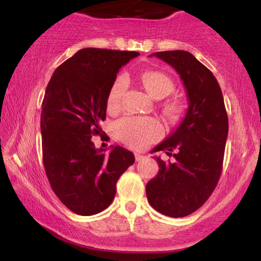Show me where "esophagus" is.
I'll return each instance as SVG.
<instances>
[{"instance_id":"obj_1","label":"esophagus","mask_w":261,"mask_h":261,"mask_svg":"<svg viewBox=\"0 0 261 261\" xmlns=\"http://www.w3.org/2000/svg\"><path fill=\"white\" fill-rule=\"evenodd\" d=\"M144 158L145 155L140 154V153H135V160H137V162H140V160H142Z\"/></svg>"}]
</instances>
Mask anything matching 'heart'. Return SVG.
I'll return each instance as SVG.
<instances>
[{
  "mask_svg": "<svg viewBox=\"0 0 261 261\" xmlns=\"http://www.w3.org/2000/svg\"><path fill=\"white\" fill-rule=\"evenodd\" d=\"M142 84L149 95L154 98H163L172 92L173 81L166 73L160 71H146L141 76ZM127 88V78L121 74L114 81L108 94L109 109L119 108L122 96ZM167 113L176 114L178 112L177 103H170L166 107ZM116 137L124 144L133 148H145L151 142L158 140L163 134V128L158 121L153 119H139V117H123L114 126Z\"/></svg>",
  "mask_w": 261,
  "mask_h": 261,
  "instance_id": "heart-1",
  "label": "heart"
}]
</instances>
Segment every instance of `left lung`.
Wrapping results in <instances>:
<instances>
[{"mask_svg":"<svg viewBox=\"0 0 261 261\" xmlns=\"http://www.w3.org/2000/svg\"><path fill=\"white\" fill-rule=\"evenodd\" d=\"M173 67L187 90L185 117L170 137L154 148L173 154V162L159 164L158 174L146 185L147 199L156 212L184 217L204 204L222 172L228 135V116L215 76L187 51L153 53Z\"/></svg>","mask_w":261,"mask_h":261,"instance_id":"1","label":"left lung"}]
</instances>
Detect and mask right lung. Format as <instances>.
Returning <instances> with one entry per match:
<instances>
[{
  "instance_id": "add662e5",
  "label": "right lung",
  "mask_w": 261,
  "mask_h": 261,
  "mask_svg": "<svg viewBox=\"0 0 261 261\" xmlns=\"http://www.w3.org/2000/svg\"><path fill=\"white\" fill-rule=\"evenodd\" d=\"M139 52L83 48L57 67L41 106L42 159L47 179L71 212L90 216L113 202L121 174L134 154L115 146L107 154L95 147L102 137L107 101L116 74ZM105 133V132H103Z\"/></svg>"
}]
</instances>
